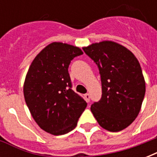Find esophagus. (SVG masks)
I'll list each match as a JSON object with an SVG mask.
<instances>
[{"instance_id": "esophagus-1", "label": "esophagus", "mask_w": 157, "mask_h": 157, "mask_svg": "<svg viewBox=\"0 0 157 157\" xmlns=\"http://www.w3.org/2000/svg\"><path fill=\"white\" fill-rule=\"evenodd\" d=\"M84 97H85V99L86 102H90V94H89V93H86L85 95H84Z\"/></svg>"}]
</instances>
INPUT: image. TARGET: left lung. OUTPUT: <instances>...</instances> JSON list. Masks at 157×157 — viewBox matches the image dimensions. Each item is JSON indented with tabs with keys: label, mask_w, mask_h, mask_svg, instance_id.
<instances>
[{
	"label": "left lung",
	"mask_w": 157,
	"mask_h": 157,
	"mask_svg": "<svg viewBox=\"0 0 157 157\" xmlns=\"http://www.w3.org/2000/svg\"><path fill=\"white\" fill-rule=\"evenodd\" d=\"M83 50L95 62L102 82V98L91 106L99 125L120 131L138 116L145 93L138 59L124 46L112 41L92 44Z\"/></svg>",
	"instance_id": "1"
}]
</instances>
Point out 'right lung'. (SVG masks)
<instances>
[{
  "instance_id": "1",
  "label": "right lung",
  "mask_w": 157,
  "mask_h": 157,
  "mask_svg": "<svg viewBox=\"0 0 157 157\" xmlns=\"http://www.w3.org/2000/svg\"><path fill=\"white\" fill-rule=\"evenodd\" d=\"M81 48L63 43H52L33 59L26 75L23 94L39 126L54 135L71 131L87 103L72 90L68 68Z\"/></svg>"
}]
</instances>
